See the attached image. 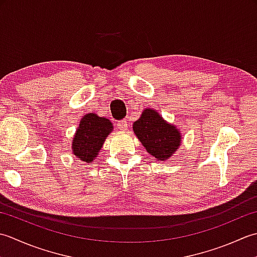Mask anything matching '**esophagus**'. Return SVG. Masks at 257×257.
I'll return each instance as SVG.
<instances>
[{"label":"esophagus","mask_w":257,"mask_h":257,"mask_svg":"<svg viewBox=\"0 0 257 257\" xmlns=\"http://www.w3.org/2000/svg\"><path fill=\"white\" fill-rule=\"evenodd\" d=\"M127 126H128V123L125 121V119H122V121H118L117 122V127L118 130L121 131H126L127 130Z\"/></svg>","instance_id":"esophagus-1"}]
</instances>
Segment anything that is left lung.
Masks as SVG:
<instances>
[{"mask_svg": "<svg viewBox=\"0 0 257 257\" xmlns=\"http://www.w3.org/2000/svg\"><path fill=\"white\" fill-rule=\"evenodd\" d=\"M133 132L146 152L160 162L169 160L182 144L180 130L153 108L143 109L140 118L133 123Z\"/></svg>", "mask_w": 257, "mask_h": 257, "instance_id": "obj_1", "label": "left lung"}]
</instances>
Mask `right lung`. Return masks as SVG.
Returning <instances> with one entry per match:
<instances>
[{"mask_svg":"<svg viewBox=\"0 0 257 257\" xmlns=\"http://www.w3.org/2000/svg\"><path fill=\"white\" fill-rule=\"evenodd\" d=\"M112 131L113 123L108 118L95 113L85 114L73 136L72 153L84 163L91 164Z\"/></svg>","mask_w":257,"mask_h":257,"instance_id":"right-lung-1","label":"right lung"}]
</instances>
